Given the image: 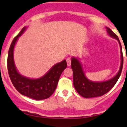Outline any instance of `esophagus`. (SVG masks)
Wrapping results in <instances>:
<instances>
[{
  "label": "esophagus",
  "mask_w": 127,
  "mask_h": 127,
  "mask_svg": "<svg viewBox=\"0 0 127 127\" xmlns=\"http://www.w3.org/2000/svg\"><path fill=\"white\" fill-rule=\"evenodd\" d=\"M66 61H67V64L68 66H70L71 64V60L70 58H67V60H66Z\"/></svg>",
  "instance_id": "esophagus-1"
}]
</instances>
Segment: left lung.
Listing matches in <instances>:
<instances>
[{
    "label": "left lung",
    "instance_id": "left-lung-1",
    "mask_svg": "<svg viewBox=\"0 0 127 127\" xmlns=\"http://www.w3.org/2000/svg\"><path fill=\"white\" fill-rule=\"evenodd\" d=\"M107 31L109 35L112 37L116 38L120 44L122 58L120 70L115 77L109 81L101 82H92L86 78L78 60L75 58H72L71 60V68L73 71V84L79 94L83 97H96L102 96L107 93L115 86L122 73L124 64V57L121 44L117 35L114 33L110 28H107Z\"/></svg>",
    "mask_w": 127,
    "mask_h": 127
}]
</instances>
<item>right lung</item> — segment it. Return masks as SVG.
<instances>
[{"label":"right lung","instance_id":"add662e5","mask_svg":"<svg viewBox=\"0 0 127 127\" xmlns=\"http://www.w3.org/2000/svg\"><path fill=\"white\" fill-rule=\"evenodd\" d=\"M23 27L20 32L13 38L9 48L7 58V69L9 77L15 88L21 94L35 100H43L50 97L57 87L63 71L67 67L66 60L54 65L44 76L36 79L21 76L15 68L13 61V48L18 38L25 30Z\"/></svg>","mask_w":127,"mask_h":127}]
</instances>
